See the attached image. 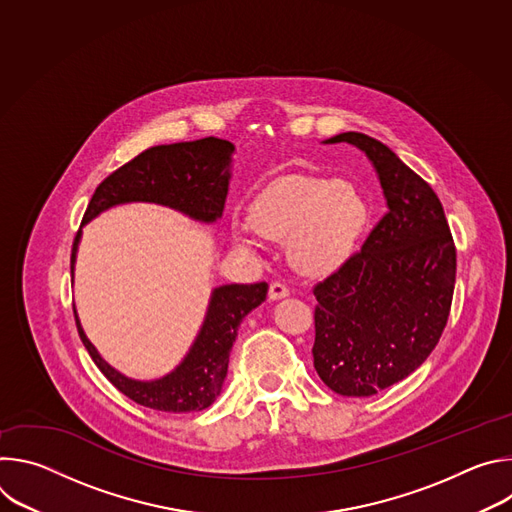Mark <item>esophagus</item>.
I'll use <instances>...</instances> for the list:
<instances>
[{
	"label": "esophagus",
	"instance_id": "1",
	"mask_svg": "<svg viewBox=\"0 0 512 512\" xmlns=\"http://www.w3.org/2000/svg\"><path fill=\"white\" fill-rule=\"evenodd\" d=\"M285 296H289V287H287L285 283L273 281V283L269 285V298H271V300H281V298H285Z\"/></svg>",
	"mask_w": 512,
	"mask_h": 512
}]
</instances>
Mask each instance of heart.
<instances>
[{
	"label": "heart",
	"instance_id": "obj_1",
	"mask_svg": "<svg viewBox=\"0 0 512 512\" xmlns=\"http://www.w3.org/2000/svg\"><path fill=\"white\" fill-rule=\"evenodd\" d=\"M369 216V200L356 186L296 176L259 192L251 202V221H235L233 235L241 245H257L261 237L289 243L291 263L324 275L354 253Z\"/></svg>",
	"mask_w": 512,
	"mask_h": 512
}]
</instances>
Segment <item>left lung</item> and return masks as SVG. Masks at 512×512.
<instances>
[{"label": "left lung", "mask_w": 512, "mask_h": 512, "mask_svg": "<svg viewBox=\"0 0 512 512\" xmlns=\"http://www.w3.org/2000/svg\"><path fill=\"white\" fill-rule=\"evenodd\" d=\"M377 168L387 212L332 275L314 285V369L344 397H371L419 369L448 324L456 245L431 186L385 143L348 131Z\"/></svg>", "instance_id": "8db88e82"}]
</instances>
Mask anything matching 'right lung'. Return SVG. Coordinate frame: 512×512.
<instances>
[{"label":"right lung","mask_w":512,"mask_h":512,"mask_svg":"<svg viewBox=\"0 0 512 512\" xmlns=\"http://www.w3.org/2000/svg\"><path fill=\"white\" fill-rule=\"evenodd\" d=\"M233 150L235 145L231 141L212 135L196 141L154 145L117 168L97 186L85 210L83 225L101 210L131 200L166 204L198 221L212 223L225 208ZM79 237L81 231L72 243L70 271L75 267ZM265 296V281L249 285L231 283L214 289L202 330L184 362L168 377L150 383L131 381L111 369L85 336L77 312L75 322L93 362L115 389L143 407L188 413L210 407L221 395L237 330L243 318Z\"/></svg>","instance_id":"1"}]
</instances>
